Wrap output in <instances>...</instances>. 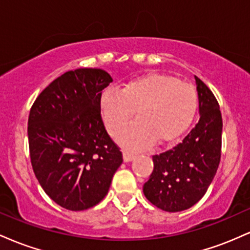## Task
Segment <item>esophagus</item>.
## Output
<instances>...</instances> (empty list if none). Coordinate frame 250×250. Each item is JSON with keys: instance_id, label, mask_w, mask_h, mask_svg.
I'll return each instance as SVG.
<instances>
[{"instance_id": "esophagus-1", "label": "esophagus", "mask_w": 250, "mask_h": 250, "mask_svg": "<svg viewBox=\"0 0 250 250\" xmlns=\"http://www.w3.org/2000/svg\"><path fill=\"white\" fill-rule=\"evenodd\" d=\"M135 159V154L131 153V151L129 150H123V160H125V162H129L131 161V160Z\"/></svg>"}]
</instances>
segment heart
<instances>
[{
	"instance_id": "1",
	"label": "heart",
	"mask_w": 250,
	"mask_h": 250,
	"mask_svg": "<svg viewBox=\"0 0 250 250\" xmlns=\"http://www.w3.org/2000/svg\"><path fill=\"white\" fill-rule=\"evenodd\" d=\"M197 104L193 85L159 74L137 77L120 90L107 89L100 102L111 135L119 134L137 110L139 120L119 135V141L131 149L147 147L155 139L163 143L179 137L190 125Z\"/></svg>"
}]
</instances>
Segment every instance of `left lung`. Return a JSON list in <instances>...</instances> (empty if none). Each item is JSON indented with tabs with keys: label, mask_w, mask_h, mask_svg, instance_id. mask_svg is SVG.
Instances as JSON below:
<instances>
[{
	"label": "left lung",
	"mask_w": 250,
	"mask_h": 250,
	"mask_svg": "<svg viewBox=\"0 0 250 250\" xmlns=\"http://www.w3.org/2000/svg\"><path fill=\"white\" fill-rule=\"evenodd\" d=\"M200 120L179 145L154 155V170L143 194L169 213L193 207L213 181L221 159L222 116L213 91L197 76Z\"/></svg>",
	"instance_id": "left-lung-1"
}]
</instances>
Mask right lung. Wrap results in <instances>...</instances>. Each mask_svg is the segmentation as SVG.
<instances>
[{"instance_id":"add662e5","label":"right lung","mask_w":250,"mask_h":250,"mask_svg":"<svg viewBox=\"0 0 250 250\" xmlns=\"http://www.w3.org/2000/svg\"><path fill=\"white\" fill-rule=\"evenodd\" d=\"M107 71L80 68L62 74L33 103L28 140L36 179L54 202L84 210L101 202L123 162L101 116Z\"/></svg>"}]
</instances>
